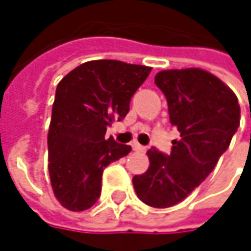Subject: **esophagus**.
Returning a JSON list of instances; mask_svg holds the SVG:
<instances>
[{"mask_svg":"<svg viewBox=\"0 0 251 251\" xmlns=\"http://www.w3.org/2000/svg\"><path fill=\"white\" fill-rule=\"evenodd\" d=\"M132 148H133V151H136V152H145V151H147V148L142 147V145H139L138 142H133V144H132Z\"/></svg>","mask_w":251,"mask_h":251,"instance_id":"obj_1","label":"esophagus"}]
</instances>
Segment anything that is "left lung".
Wrapping results in <instances>:
<instances>
[{
    "label": "left lung",
    "mask_w": 251,
    "mask_h": 251,
    "mask_svg": "<svg viewBox=\"0 0 251 251\" xmlns=\"http://www.w3.org/2000/svg\"><path fill=\"white\" fill-rule=\"evenodd\" d=\"M154 81L167 99L170 124L180 138L172 142L170 154L151 148L148 170L132 181L144 203L170 208L214 170L240 125V104L220 78L199 68L161 71Z\"/></svg>",
    "instance_id": "8db88e82"
}]
</instances>
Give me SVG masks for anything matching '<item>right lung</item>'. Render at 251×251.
Here are the masks:
<instances>
[{
  "label": "right lung",
  "instance_id": "add662e5",
  "mask_svg": "<svg viewBox=\"0 0 251 251\" xmlns=\"http://www.w3.org/2000/svg\"><path fill=\"white\" fill-rule=\"evenodd\" d=\"M151 68L113 59L81 64L56 87L48 133L49 176L59 203L70 211L91 208L101 193L103 170L130 152L104 138L122 121L135 91Z\"/></svg>",
  "mask_w": 251,
  "mask_h": 251
}]
</instances>
